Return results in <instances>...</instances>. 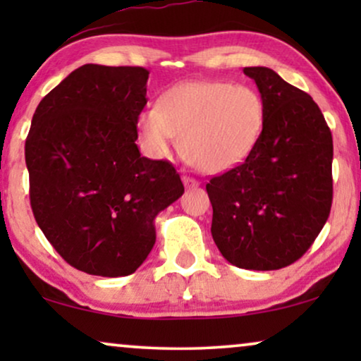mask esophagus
Returning a JSON list of instances; mask_svg holds the SVG:
<instances>
[{
	"label": "esophagus",
	"mask_w": 361,
	"mask_h": 361,
	"mask_svg": "<svg viewBox=\"0 0 361 361\" xmlns=\"http://www.w3.org/2000/svg\"><path fill=\"white\" fill-rule=\"evenodd\" d=\"M182 182H184V185L187 189H194V187H199V180L192 179L189 176H182Z\"/></svg>",
	"instance_id": "obj_1"
}]
</instances>
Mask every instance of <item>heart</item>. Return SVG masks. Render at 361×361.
I'll list each match as a JSON object with an SVG mask.
<instances>
[{"label": "heart", "mask_w": 361, "mask_h": 361, "mask_svg": "<svg viewBox=\"0 0 361 361\" xmlns=\"http://www.w3.org/2000/svg\"><path fill=\"white\" fill-rule=\"evenodd\" d=\"M264 121V102L255 88L192 80L166 90L156 108H145L136 128L149 156H166L174 136H179L180 154L192 167L220 174L240 166L255 151Z\"/></svg>", "instance_id": "1"}]
</instances>
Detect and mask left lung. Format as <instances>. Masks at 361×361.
<instances>
[{
  "mask_svg": "<svg viewBox=\"0 0 361 361\" xmlns=\"http://www.w3.org/2000/svg\"><path fill=\"white\" fill-rule=\"evenodd\" d=\"M266 106L255 151L207 184L212 236L228 263L273 271L298 261L332 207L334 142L312 97L268 67H245Z\"/></svg>",
  "mask_w": 361,
  "mask_h": 361,
  "instance_id": "left-lung-1",
  "label": "left lung"
}]
</instances>
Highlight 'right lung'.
Returning <instances> with one entry per match:
<instances>
[{"label": "right lung", "instance_id": "obj_1", "mask_svg": "<svg viewBox=\"0 0 361 361\" xmlns=\"http://www.w3.org/2000/svg\"><path fill=\"white\" fill-rule=\"evenodd\" d=\"M149 72L85 63L42 98L26 140L34 219L59 255L118 278L156 243L154 219L184 194L174 166L142 157L137 115Z\"/></svg>", "mask_w": 361, "mask_h": 361}]
</instances>
